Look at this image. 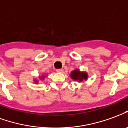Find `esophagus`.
<instances>
[{"label":"esophagus","mask_w":128,"mask_h":128,"mask_svg":"<svg viewBox=\"0 0 128 128\" xmlns=\"http://www.w3.org/2000/svg\"><path fill=\"white\" fill-rule=\"evenodd\" d=\"M56 71H57L58 73H62V72L64 71V70H63L62 68H59V69H57Z\"/></svg>","instance_id":"34e87169"}]
</instances>
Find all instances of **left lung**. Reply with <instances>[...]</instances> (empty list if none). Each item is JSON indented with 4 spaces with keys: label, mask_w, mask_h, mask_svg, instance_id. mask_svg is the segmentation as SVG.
<instances>
[{
    "label": "left lung",
    "mask_w": 128,
    "mask_h": 128,
    "mask_svg": "<svg viewBox=\"0 0 128 128\" xmlns=\"http://www.w3.org/2000/svg\"><path fill=\"white\" fill-rule=\"evenodd\" d=\"M72 79L74 80H78L80 82L82 81L83 80L87 79V75L86 73H80L78 70H73L70 74Z\"/></svg>",
    "instance_id": "8db88e82"
}]
</instances>
